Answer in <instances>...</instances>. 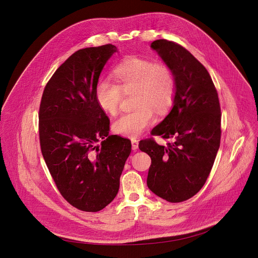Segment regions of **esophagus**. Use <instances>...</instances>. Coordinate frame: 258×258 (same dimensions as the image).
<instances>
[{
    "label": "esophagus",
    "mask_w": 258,
    "mask_h": 258,
    "mask_svg": "<svg viewBox=\"0 0 258 258\" xmlns=\"http://www.w3.org/2000/svg\"><path fill=\"white\" fill-rule=\"evenodd\" d=\"M131 144H132V149L133 150H137L138 146H139V141L136 139H131Z\"/></svg>",
    "instance_id": "obj_1"
}]
</instances>
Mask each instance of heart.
Here are the masks:
<instances>
[{
    "instance_id": "1",
    "label": "heart",
    "mask_w": 258,
    "mask_h": 258,
    "mask_svg": "<svg viewBox=\"0 0 258 258\" xmlns=\"http://www.w3.org/2000/svg\"><path fill=\"white\" fill-rule=\"evenodd\" d=\"M113 74L117 83L107 78L98 80L96 102L102 110L115 115L122 92L134 91L133 106L136 109L120 115L113 123V129L122 136L136 137L155 121L154 111L161 115L171 107L176 92L175 77L168 66L138 56L124 59Z\"/></svg>"
}]
</instances>
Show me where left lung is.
Returning <instances> with one entry per match:
<instances>
[{"mask_svg": "<svg viewBox=\"0 0 258 258\" xmlns=\"http://www.w3.org/2000/svg\"><path fill=\"white\" fill-rule=\"evenodd\" d=\"M151 48L176 81L173 108L151 134L171 142L161 146L145 139L139 149L152 161L148 187L170 203H181L203 187L213 168L221 143L220 100L206 68L182 45L157 39Z\"/></svg>", "mask_w": 258, "mask_h": 258, "instance_id": "obj_1", "label": "left lung"}]
</instances>
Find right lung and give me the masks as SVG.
Instances as JSON below:
<instances>
[{"mask_svg": "<svg viewBox=\"0 0 258 258\" xmlns=\"http://www.w3.org/2000/svg\"><path fill=\"white\" fill-rule=\"evenodd\" d=\"M117 47L75 51L46 83L38 113L39 143L61 196L83 212L104 209L119 190L131 153L129 139L109 135V118L95 99V86Z\"/></svg>", "mask_w": 258, "mask_h": 258, "instance_id": "1", "label": "right lung"}]
</instances>
